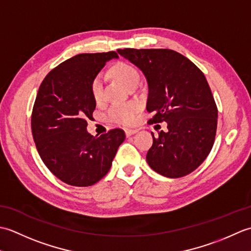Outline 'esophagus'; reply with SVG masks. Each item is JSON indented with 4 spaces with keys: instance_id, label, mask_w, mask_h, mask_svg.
Segmentation results:
<instances>
[{
    "instance_id": "esophagus-1",
    "label": "esophagus",
    "mask_w": 251,
    "mask_h": 251,
    "mask_svg": "<svg viewBox=\"0 0 251 251\" xmlns=\"http://www.w3.org/2000/svg\"><path fill=\"white\" fill-rule=\"evenodd\" d=\"M136 132H137V130H135V129H125L126 137H130L132 135H135Z\"/></svg>"
}]
</instances>
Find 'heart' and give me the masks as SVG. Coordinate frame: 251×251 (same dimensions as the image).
<instances>
[{"mask_svg":"<svg viewBox=\"0 0 251 251\" xmlns=\"http://www.w3.org/2000/svg\"><path fill=\"white\" fill-rule=\"evenodd\" d=\"M114 75L127 87L134 84H139L140 73L138 69L129 63H120L113 69ZM103 75L101 73L94 77L90 84V90L95 100H100L103 96ZM139 110V104L137 102H123L114 103L110 106L108 117L114 123L129 125L136 119V114Z\"/></svg>","mask_w":251,"mask_h":251,"instance_id":"b5f03b06","label":"heart"}]
</instances>
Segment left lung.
<instances>
[{"instance_id": "1", "label": "left lung", "mask_w": 251, "mask_h": 251, "mask_svg": "<svg viewBox=\"0 0 251 251\" xmlns=\"http://www.w3.org/2000/svg\"><path fill=\"white\" fill-rule=\"evenodd\" d=\"M139 68L148 82L151 123L166 122L148 151L147 162L167 178L191 174L211 151L218 109L207 79L188 58L172 50H117Z\"/></svg>"}]
</instances>
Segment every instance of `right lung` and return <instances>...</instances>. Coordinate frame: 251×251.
<instances>
[{"instance_id":"1","label":"right lung","mask_w":251,"mask_h":251,"mask_svg":"<svg viewBox=\"0 0 251 251\" xmlns=\"http://www.w3.org/2000/svg\"><path fill=\"white\" fill-rule=\"evenodd\" d=\"M115 51L79 54L47 74L37 92L31 128L42 161L62 182L89 186L108 174L125 132L116 128L100 137L87 131L96 100L94 77Z\"/></svg>"}]
</instances>
